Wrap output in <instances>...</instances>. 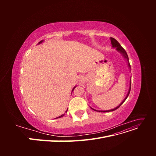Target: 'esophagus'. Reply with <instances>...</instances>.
Returning <instances> with one entry per match:
<instances>
[{
	"mask_svg": "<svg viewBox=\"0 0 156 156\" xmlns=\"http://www.w3.org/2000/svg\"><path fill=\"white\" fill-rule=\"evenodd\" d=\"M79 80H80V81H83V78L82 77H80Z\"/></svg>",
	"mask_w": 156,
	"mask_h": 156,
	"instance_id": "obj_1",
	"label": "esophagus"
}]
</instances>
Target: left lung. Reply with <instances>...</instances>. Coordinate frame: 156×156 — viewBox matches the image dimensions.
Segmentation results:
<instances>
[{"mask_svg":"<svg viewBox=\"0 0 156 156\" xmlns=\"http://www.w3.org/2000/svg\"><path fill=\"white\" fill-rule=\"evenodd\" d=\"M110 40H111V45H112V47L113 48H116V49L120 53H121V55L124 56V58L127 60V66H128V67L129 68V70L131 71V66H130V64H129V58H128V56H127V54L126 53V51L124 50V49L122 48V47L120 45V44L118 42L117 40H116L115 38H113V37H110ZM131 79H130V83H129V90H128V92H127V94L126 97L124 98V100L122 101V103H120V104L117 106L116 107L112 108V109H111V110H107V111H98V110H96L94 109V108L90 107L92 110L95 111H98V112H111V111H115L116 110L117 108H119L121 105L127 99V98L128 97L129 94V92H130V90H131Z\"/></svg>","mask_w":156,"mask_h":156,"instance_id":"left-lung-1","label":"left lung"}]
</instances>
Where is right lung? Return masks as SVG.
I'll list each match as a JSON object with an SVG mask.
<instances>
[{"mask_svg":"<svg viewBox=\"0 0 156 156\" xmlns=\"http://www.w3.org/2000/svg\"><path fill=\"white\" fill-rule=\"evenodd\" d=\"M43 41H44V40H41V41H40V42H39V43L38 44H37V45H38V44H41L42 43V42H43ZM77 86H75L74 87H73V88L72 89V92H73V90L75 88V87H76ZM67 111H68V109L66 110V112H67ZM64 116V115H60V116H58V117H57V118H56V119H59V118H61V117H62V116Z\"/></svg>","mask_w":156,"mask_h":156,"instance_id":"1","label":"right lung"}]
</instances>
